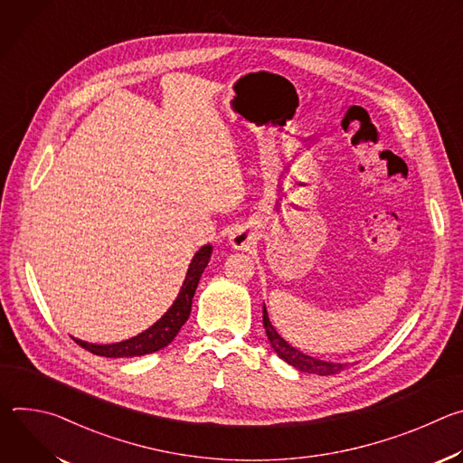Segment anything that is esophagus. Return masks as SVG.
<instances>
[{
	"label": "esophagus",
	"instance_id": "esophagus-1",
	"mask_svg": "<svg viewBox=\"0 0 463 463\" xmlns=\"http://www.w3.org/2000/svg\"><path fill=\"white\" fill-rule=\"evenodd\" d=\"M256 240H258V234L249 225H241V227L234 229L229 236V241H231L232 249H238V250H250L254 247Z\"/></svg>",
	"mask_w": 463,
	"mask_h": 463
}]
</instances>
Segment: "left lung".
<instances>
[{"label": "left lung", "mask_w": 463, "mask_h": 463, "mask_svg": "<svg viewBox=\"0 0 463 463\" xmlns=\"http://www.w3.org/2000/svg\"><path fill=\"white\" fill-rule=\"evenodd\" d=\"M263 327H266V335L273 346V350L277 352V355L280 359H284L288 364L295 366L300 372H307V373H317V375H335L339 372H343L345 368H348V364L343 363H327V361H320L315 357H309L298 350H295L289 343H286L279 332L275 329V326L271 324L269 317H268V309L263 306Z\"/></svg>", "instance_id": "left-lung-1"}]
</instances>
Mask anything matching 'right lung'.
<instances>
[{
    "label": "right lung",
    "instance_id": "obj_1",
    "mask_svg": "<svg viewBox=\"0 0 463 463\" xmlns=\"http://www.w3.org/2000/svg\"><path fill=\"white\" fill-rule=\"evenodd\" d=\"M211 252H213L211 245H203L200 250L195 252V256L190 261L188 273L184 277V282L181 286V291H179L175 302L152 327H148L146 332H143L141 335L131 337L122 343H115V345H91V343H84L79 339H75V343L95 355L115 357V359L117 357L146 355V354H154V352L168 346L174 341V337L179 334L181 326L186 322V318L190 315L192 298H194L195 288H197V284H200V279L207 268V263L211 260Z\"/></svg>",
    "mask_w": 463,
    "mask_h": 463
}]
</instances>
